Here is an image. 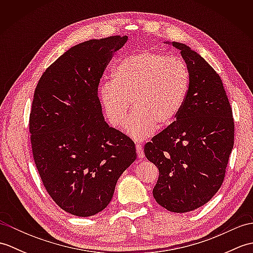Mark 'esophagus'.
Masks as SVG:
<instances>
[{"label": "esophagus", "instance_id": "1", "mask_svg": "<svg viewBox=\"0 0 253 253\" xmlns=\"http://www.w3.org/2000/svg\"><path fill=\"white\" fill-rule=\"evenodd\" d=\"M136 149H137V154L139 159H143L144 158V153L142 150V146L141 144H136Z\"/></svg>", "mask_w": 253, "mask_h": 253}]
</instances>
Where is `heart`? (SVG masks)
<instances>
[{"mask_svg": "<svg viewBox=\"0 0 253 253\" xmlns=\"http://www.w3.org/2000/svg\"><path fill=\"white\" fill-rule=\"evenodd\" d=\"M189 85V71L179 57L143 51L122 60L113 72V83L100 89L107 120L125 125L131 102L135 107L126 131L135 140L149 137L157 128L169 127L178 116Z\"/></svg>", "mask_w": 253, "mask_h": 253, "instance_id": "b5f03b06", "label": "heart"}]
</instances>
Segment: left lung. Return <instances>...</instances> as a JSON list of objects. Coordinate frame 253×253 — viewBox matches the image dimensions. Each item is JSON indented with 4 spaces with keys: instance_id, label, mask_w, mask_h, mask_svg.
I'll list each match as a JSON object with an SVG mask.
<instances>
[{
    "instance_id": "left-lung-1",
    "label": "left lung",
    "mask_w": 253,
    "mask_h": 253,
    "mask_svg": "<svg viewBox=\"0 0 253 253\" xmlns=\"http://www.w3.org/2000/svg\"><path fill=\"white\" fill-rule=\"evenodd\" d=\"M180 50L189 85L176 121L144 146L159 169L153 197L170 212H190L211 200L221 188L234 147L233 110L222 79L186 44Z\"/></svg>"
}]
</instances>
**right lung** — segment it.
Wrapping results in <instances>:
<instances>
[{
    "mask_svg": "<svg viewBox=\"0 0 253 253\" xmlns=\"http://www.w3.org/2000/svg\"><path fill=\"white\" fill-rule=\"evenodd\" d=\"M127 39L114 36L71 47L45 69L35 90L32 155L49 196L73 215L104 210L137 158L131 139L105 123L98 98L104 69Z\"/></svg>",
    "mask_w": 253,
    "mask_h": 253,
    "instance_id": "right-lung-1",
    "label": "right lung"
}]
</instances>
